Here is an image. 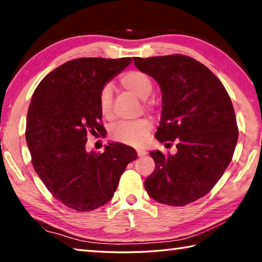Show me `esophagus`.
<instances>
[{
    "label": "esophagus",
    "instance_id": "34e87169",
    "mask_svg": "<svg viewBox=\"0 0 262 262\" xmlns=\"http://www.w3.org/2000/svg\"><path fill=\"white\" fill-rule=\"evenodd\" d=\"M145 155H147V152H145L144 150H137V156L139 157H144Z\"/></svg>",
    "mask_w": 262,
    "mask_h": 262
}]
</instances>
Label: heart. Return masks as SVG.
Masks as SVG:
<instances>
[{"label": "heart", "instance_id": "heart-1", "mask_svg": "<svg viewBox=\"0 0 262 262\" xmlns=\"http://www.w3.org/2000/svg\"><path fill=\"white\" fill-rule=\"evenodd\" d=\"M121 85L127 91L139 97L141 99H147L152 92L154 84L151 78L140 70H132L126 73L120 78ZM99 111L103 118H113V95L112 88L110 85H104L100 89L98 96ZM148 108H151V105H147ZM152 129V122L149 119H140L136 121L119 122L111 128V139L120 143L132 145V147H142L150 135Z\"/></svg>", "mask_w": 262, "mask_h": 262}]
</instances>
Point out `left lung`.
Listing matches in <instances>:
<instances>
[{
	"instance_id": "left-lung-1",
	"label": "left lung",
	"mask_w": 262,
	"mask_h": 262,
	"mask_svg": "<svg viewBox=\"0 0 262 262\" xmlns=\"http://www.w3.org/2000/svg\"><path fill=\"white\" fill-rule=\"evenodd\" d=\"M136 68L162 90V115L155 137L177 154L150 152L156 167L144 181L150 198L168 206H186L205 196L231 162L238 127L231 99L205 64L174 54L142 59Z\"/></svg>"
}]
</instances>
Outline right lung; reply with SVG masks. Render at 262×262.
I'll return each instance as SVG.
<instances>
[{
	"mask_svg": "<svg viewBox=\"0 0 262 262\" xmlns=\"http://www.w3.org/2000/svg\"><path fill=\"white\" fill-rule=\"evenodd\" d=\"M130 57H81L66 62L39 83L29 106L26 143L39 178L53 196L77 211H91L114 195L133 148L110 143L104 152H88V135L101 126L100 89L121 73Z\"/></svg>",
	"mask_w": 262,
	"mask_h": 262,
	"instance_id": "add662e5",
	"label": "right lung"
}]
</instances>
